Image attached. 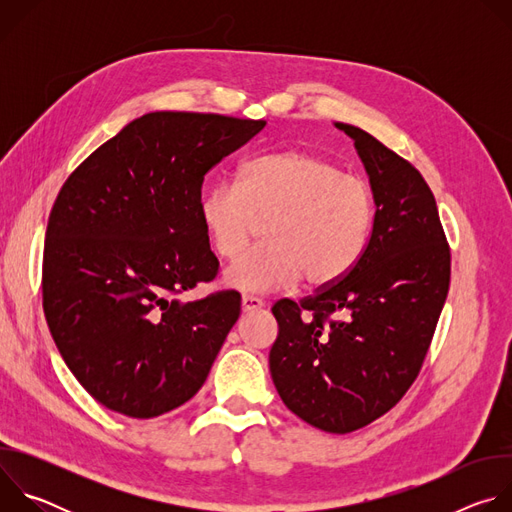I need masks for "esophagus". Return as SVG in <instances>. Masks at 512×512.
<instances>
[{
	"label": "esophagus",
	"instance_id": "esophagus-1",
	"mask_svg": "<svg viewBox=\"0 0 512 512\" xmlns=\"http://www.w3.org/2000/svg\"><path fill=\"white\" fill-rule=\"evenodd\" d=\"M241 306H243V312H253V310L263 308V300L257 296H243Z\"/></svg>",
	"mask_w": 512,
	"mask_h": 512
}]
</instances>
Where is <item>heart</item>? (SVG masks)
<instances>
[{
	"instance_id": "b5f03b06",
	"label": "heart",
	"mask_w": 512,
	"mask_h": 512,
	"mask_svg": "<svg viewBox=\"0 0 512 512\" xmlns=\"http://www.w3.org/2000/svg\"><path fill=\"white\" fill-rule=\"evenodd\" d=\"M200 221L218 257L237 259L267 223L265 247L227 271L229 285L273 291L304 281L328 287L346 277L369 245L371 186L334 162L300 150L245 162L237 184L216 182L200 198Z\"/></svg>"
}]
</instances>
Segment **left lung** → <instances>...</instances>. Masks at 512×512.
Masks as SVG:
<instances>
[{
	"instance_id": "1",
	"label": "left lung",
	"mask_w": 512,
	"mask_h": 512,
	"mask_svg": "<svg viewBox=\"0 0 512 512\" xmlns=\"http://www.w3.org/2000/svg\"><path fill=\"white\" fill-rule=\"evenodd\" d=\"M369 174L375 221L360 261L314 296L279 300L269 371L306 423L350 433L393 409L417 379L450 289V245L419 170L371 133L336 123Z\"/></svg>"
}]
</instances>
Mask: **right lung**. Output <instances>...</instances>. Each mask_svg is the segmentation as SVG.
I'll use <instances>...</instances> for the list:
<instances>
[{
  "mask_svg": "<svg viewBox=\"0 0 512 512\" xmlns=\"http://www.w3.org/2000/svg\"><path fill=\"white\" fill-rule=\"evenodd\" d=\"M267 121L156 111L125 125L62 184L48 216L42 306L70 373L135 419L192 399L241 314V294L178 296L218 273L202 182Z\"/></svg>",
  "mask_w": 512,
  "mask_h": 512,
  "instance_id": "1",
  "label": "right lung"
}]
</instances>
